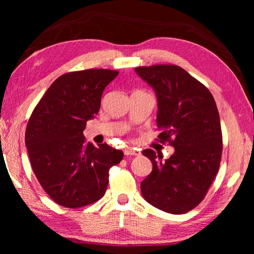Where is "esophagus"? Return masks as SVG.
I'll list each match as a JSON object with an SVG mask.
<instances>
[{
	"label": "esophagus",
	"mask_w": 254,
	"mask_h": 254,
	"mask_svg": "<svg viewBox=\"0 0 254 254\" xmlns=\"http://www.w3.org/2000/svg\"><path fill=\"white\" fill-rule=\"evenodd\" d=\"M124 155L127 156H139L141 155V150H139L138 148H135V147H127L124 148Z\"/></svg>",
	"instance_id": "esophagus-1"
}]
</instances>
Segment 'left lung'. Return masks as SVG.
Returning <instances> with one entry per match:
<instances>
[{"mask_svg":"<svg viewBox=\"0 0 254 254\" xmlns=\"http://www.w3.org/2000/svg\"><path fill=\"white\" fill-rule=\"evenodd\" d=\"M158 100L157 141L175 147L166 160L143 150L153 170L141 183L144 198L164 212L185 214L206 195L219 169L223 135L213 95L196 78L174 64L135 67Z\"/></svg>","mask_w":254,"mask_h":254,"instance_id":"1","label":"left lung"}]
</instances>
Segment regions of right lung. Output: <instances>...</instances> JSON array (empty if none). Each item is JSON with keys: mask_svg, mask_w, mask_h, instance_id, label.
I'll list each match as a JSON object with an SVG mask.
<instances>
[{"mask_svg": "<svg viewBox=\"0 0 254 254\" xmlns=\"http://www.w3.org/2000/svg\"><path fill=\"white\" fill-rule=\"evenodd\" d=\"M118 71L90 68L58 77L35 107L25 143L31 168L53 201L68 208L93 204L105 195L109 169L123 152L104 143L94 146L83 134L100 109L101 95Z\"/></svg>", "mask_w": 254, "mask_h": 254, "instance_id": "right-lung-1", "label": "right lung"}]
</instances>
